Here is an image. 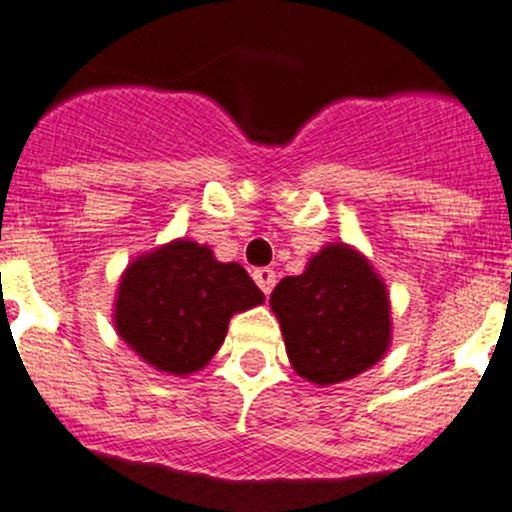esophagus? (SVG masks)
<instances>
[{
    "label": "esophagus",
    "mask_w": 512,
    "mask_h": 512,
    "mask_svg": "<svg viewBox=\"0 0 512 512\" xmlns=\"http://www.w3.org/2000/svg\"><path fill=\"white\" fill-rule=\"evenodd\" d=\"M254 281L258 283V288H261V291L268 296V293L273 291V286H276V273H273V268H256Z\"/></svg>",
    "instance_id": "obj_1"
}]
</instances>
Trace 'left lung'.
I'll list each match as a JSON object with an SVG mask.
<instances>
[{"mask_svg": "<svg viewBox=\"0 0 512 512\" xmlns=\"http://www.w3.org/2000/svg\"><path fill=\"white\" fill-rule=\"evenodd\" d=\"M293 371L316 386L356 378L391 346V298L366 256L343 241L308 258L271 293Z\"/></svg>", "mask_w": 512, "mask_h": 512, "instance_id": "left-lung-1", "label": "left lung"}]
</instances>
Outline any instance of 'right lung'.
Masks as SVG:
<instances>
[{
  "mask_svg": "<svg viewBox=\"0 0 512 512\" xmlns=\"http://www.w3.org/2000/svg\"><path fill=\"white\" fill-rule=\"evenodd\" d=\"M263 293L239 263L174 239L136 256L114 298V328L144 363L169 376L201 371L224 343L234 313L261 306Z\"/></svg>",
  "mask_w": 512,
  "mask_h": 512,
  "instance_id": "obj_1",
  "label": "right lung"
}]
</instances>
